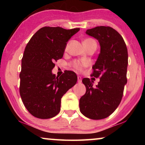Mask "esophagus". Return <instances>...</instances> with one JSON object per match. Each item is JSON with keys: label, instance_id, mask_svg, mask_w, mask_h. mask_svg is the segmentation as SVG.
<instances>
[{"label": "esophagus", "instance_id": "obj_1", "mask_svg": "<svg viewBox=\"0 0 145 145\" xmlns=\"http://www.w3.org/2000/svg\"><path fill=\"white\" fill-rule=\"evenodd\" d=\"M78 83H80L82 82V78H81L80 76H78Z\"/></svg>", "mask_w": 145, "mask_h": 145}]
</instances>
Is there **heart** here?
<instances>
[{
	"label": "heart",
	"mask_w": 145,
	"mask_h": 145,
	"mask_svg": "<svg viewBox=\"0 0 145 145\" xmlns=\"http://www.w3.org/2000/svg\"><path fill=\"white\" fill-rule=\"evenodd\" d=\"M95 42H96V41L93 40L92 39L89 38L85 39V40L83 41V44H84V47H87L90 44H92V43ZM85 65H86V63H82L78 61H74L71 63V66L72 67V68L76 71H82L83 69V67H84Z\"/></svg>",
	"instance_id": "obj_1"
}]
</instances>
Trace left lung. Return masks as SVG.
Masks as SVG:
<instances>
[{
    "label": "left lung",
    "mask_w": 145,
    "mask_h": 145,
    "mask_svg": "<svg viewBox=\"0 0 145 145\" xmlns=\"http://www.w3.org/2000/svg\"><path fill=\"white\" fill-rule=\"evenodd\" d=\"M86 34L98 40L100 53L93 65L92 76L100 78L93 86V81L83 78L86 93L79 101L80 111L86 118L102 120L116 110L127 84L128 53L121 35L110 26H97L87 29Z\"/></svg>",
    "instance_id": "obj_1"
}]
</instances>
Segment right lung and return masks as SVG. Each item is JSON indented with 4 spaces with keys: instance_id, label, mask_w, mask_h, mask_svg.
Here are the masks:
<instances>
[{
    "instance_id": "right-lung-1",
    "label": "right lung",
    "mask_w": 145,
    "mask_h": 145,
    "mask_svg": "<svg viewBox=\"0 0 145 145\" xmlns=\"http://www.w3.org/2000/svg\"><path fill=\"white\" fill-rule=\"evenodd\" d=\"M80 28L43 27L25 47L20 73V94L33 116L49 119L60 112L61 98L77 82L75 72L66 71L61 76L53 74L55 61L61 59L67 43Z\"/></svg>"
}]
</instances>
